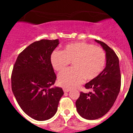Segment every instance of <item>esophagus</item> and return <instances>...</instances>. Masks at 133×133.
Masks as SVG:
<instances>
[{
	"mask_svg": "<svg viewBox=\"0 0 133 133\" xmlns=\"http://www.w3.org/2000/svg\"><path fill=\"white\" fill-rule=\"evenodd\" d=\"M63 91H64V92H68L70 91V89H66V88H63Z\"/></svg>",
	"mask_w": 133,
	"mask_h": 133,
	"instance_id": "1",
	"label": "esophagus"
}]
</instances>
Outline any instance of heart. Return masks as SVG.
Wrapping results in <instances>:
<instances>
[{
  "mask_svg": "<svg viewBox=\"0 0 133 133\" xmlns=\"http://www.w3.org/2000/svg\"><path fill=\"white\" fill-rule=\"evenodd\" d=\"M50 62L56 71L61 72L72 63V68L61 72L58 83L65 88L77 87L84 81L95 79L102 72L106 63V54L102 48L84 42L66 44L62 51L55 50Z\"/></svg>",
  "mask_w": 133,
  "mask_h": 133,
  "instance_id": "heart-1",
  "label": "heart"
}]
</instances>
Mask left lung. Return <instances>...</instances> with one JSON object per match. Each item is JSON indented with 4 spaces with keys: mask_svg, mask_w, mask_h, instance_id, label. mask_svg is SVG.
<instances>
[{
    "mask_svg": "<svg viewBox=\"0 0 133 133\" xmlns=\"http://www.w3.org/2000/svg\"><path fill=\"white\" fill-rule=\"evenodd\" d=\"M95 41L106 52V67L98 77L84 86L92 91L89 93L81 92L76 101L78 113L88 120L97 119L109 112L117 99L121 85L118 56L107 44L98 40Z\"/></svg>",
    "mask_w": 133,
    "mask_h": 133,
    "instance_id": "obj_1",
    "label": "left lung"
}]
</instances>
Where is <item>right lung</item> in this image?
I'll return each mask as SVG.
<instances>
[{
  "label": "right lung",
  "instance_id": "1",
  "mask_svg": "<svg viewBox=\"0 0 133 133\" xmlns=\"http://www.w3.org/2000/svg\"><path fill=\"white\" fill-rule=\"evenodd\" d=\"M58 42L42 39L30 44L18 55L12 72V90L16 101L37 121L53 117L64 94L61 88H50L56 79L50 56Z\"/></svg>",
  "mask_w": 133,
  "mask_h": 133
}]
</instances>
